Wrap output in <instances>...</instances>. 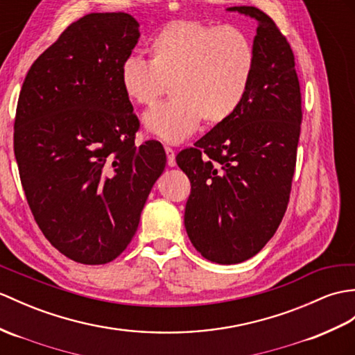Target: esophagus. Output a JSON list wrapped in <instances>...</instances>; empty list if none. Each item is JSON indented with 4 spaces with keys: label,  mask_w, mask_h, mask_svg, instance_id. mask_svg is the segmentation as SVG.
<instances>
[{
    "label": "esophagus",
    "mask_w": 355,
    "mask_h": 355,
    "mask_svg": "<svg viewBox=\"0 0 355 355\" xmlns=\"http://www.w3.org/2000/svg\"><path fill=\"white\" fill-rule=\"evenodd\" d=\"M164 151H166V157H168V164L169 166H175V151L172 150L171 146H164Z\"/></svg>",
    "instance_id": "esophagus-1"
}]
</instances>
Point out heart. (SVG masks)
Instances as JSON below:
<instances>
[{"label": "heart", "instance_id": "b5f03b06", "mask_svg": "<svg viewBox=\"0 0 355 355\" xmlns=\"http://www.w3.org/2000/svg\"><path fill=\"white\" fill-rule=\"evenodd\" d=\"M150 62L128 55L119 66V85L130 103L151 107L171 85L174 100L145 116L150 133L177 144L191 136L201 119L224 123L241 109L257 64L248 33L233 26L175 19L146 45Z\"/></svg>", "mask_w": 355, "mask_h": 355}]
</instances>
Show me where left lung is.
Segmentation results:
<instances>
[{"mask_svg": "<svg viewBox=\"0 0 355 355\" xmlns=\"http://www.w3.org/2000/svg\"><path fill=\"white\" fill-rule=\"evenodd\" d=\"M257 19V64L234 116L177 154L191 180L189 239L204 259L234 265L254 257L289 204L302 105L295 55L274 19L252 6L230 7Z\"/></svg>", "mask_w": 355, "mask_h": 355, "instance_id": "8db88e82", "label": "left lung"}]
</instances>
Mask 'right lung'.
<instances>
[{
	"mask_svg": "<svg viewBox=\"0 0 355 355\" xmlns=\"http://www.w3.org/2000/svg\"><path fill=\"white\" fill-rule=\"evenodd\" d=\"M139 24L123 12L89 13L63 30L28 69L16 107L13 150L30 210L55 250L104 265L133 239L166 164L119 85Z\"/></svg>",
	"mask_w": 355,
	"mask_h": 355,
	"instance_id": "obj_1",
	"label": "right lung"
}]
</instances>
